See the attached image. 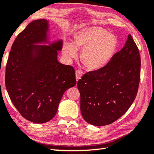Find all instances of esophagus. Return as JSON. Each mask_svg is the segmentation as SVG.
Masks as SVG:
<instances>
[{
	"mask_svg": "<svg viewBox=\"0 0 154 154\" xmlns=\"http://www.w3.org/2000/svg\"><path fill=\"white\" fill-rule=\"evenodd\" d=\"M82 75H83L82 71H77L76 72H75V76H76V79H77V81L80 79L81 78V77H82Z\"/></svg>",
	"mask_w": 154,
	"mask_h": 154,
	"instance_id": "34e87169",
	"label": "esophagus"
}]
</instances>
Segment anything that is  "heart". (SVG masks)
<instances>
[{"label": "heart", "mask_w": 154, "mask_h": 154, "mask_svg": "<svg viewBox=\"0 0 154 154\" xmlns=\"http://www.w3.org/2000/svg\"><path fill=\"white\" fill-rule=\"evenodd\" d=\"M117 45L118 41L114 35L100 27H89L75 36L74 43H66L63 52L66 58L72 60L77 55V49H83L81 53L83 64L90 70H98L109 63Z\"/></svg>", "instance_id": "heart-1"}]
</instances>
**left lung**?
Wrapping results in <instances>:
<instances>
[{"instance_id": "left-lung-1", "label": "left lung", "mask_w": 154, "mask_h": 154, "mask_svg": "<svg viewBox=\"0 0 154 154\" xmlns=\"http://www.w3.org/2000/svg\"><path fill=\"white\" fill-rule=\"evenodd\" d=\"M141 58L131 35L123 49L101 69L88 72L77 82L81 112L95 126L111 124L133 103L140 80Z\"/></svg>"}]
</instances>
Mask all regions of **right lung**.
<instances>
[{
	"label": "right lung",
	"mask_w": 154,
	"mask_h": 154,
	"mask_svg": "<svg viewBox=\"0 0 154 154\" xmlns=\"http://www.w3.org/2000/svg\"><path fill=\"white\" fill-rule=\"evenodd\" d=\"M62 47V39L51 42L46 19L29 23L12 45L6 88L14 107L30 122L44 123L52 119L63 93L76 85L74 68L57 60Z\"/></svg>",
	"instance_id": "obj_1"
}]
</instances>
